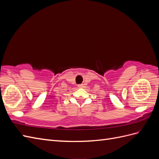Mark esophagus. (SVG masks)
Listing matches in <instances>:
<instances>
[{
	"label": "esophagus",
	"instance_id": "obj_1",
	"mask_svg": "<svg viewBox=\"0 0 159 159\" xmlns=\"http://www.w3.org/2000/svg\"><path fill=\"white\" fill-rule=\"evenodd\" d=\"M84 87V84H80L78 85V88H82Z\"/></svg>",
	"mask_w": 159,
	"mask_h": 159
}]
</instances>
